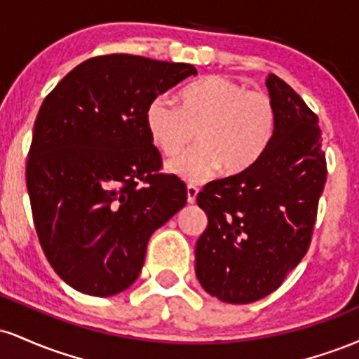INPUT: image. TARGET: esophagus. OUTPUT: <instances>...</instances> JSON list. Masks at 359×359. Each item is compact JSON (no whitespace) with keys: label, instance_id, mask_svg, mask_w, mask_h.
<instances>
[{"label":"esophagus","instance_id":"34e87169","mask_svg":"<svg viewBox=\"0 0 359 359\" xmlns=\"http://www.w3.org/2000/svg\"><path fill=\"white\" fill-rule=\"evenodd\" d=\"M197 194H199V189H197L196 185L189 184V185H187V203H189V204L196 203V197H197Z\"/></svg>","mask_w":359,"mask_h":359}]
</instances>
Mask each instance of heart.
Wrapping results in <instances>:
<instances>
[{"label":"heart","mask_w":359,"mask_h":359,"mask_svg":"<svg viewBox=\"0 0 359 359\" xmlns=\"http://www.w3.org/2000/svg\"><path fill=\"white\" fill-rule=\"evenodd\" d=\"M145 126L151 143L167 156L191 145L197 148L168 163L172 174L189 182H204L224 168L241 174L262 158L277 126L273 101L224 76H205L177 94V106L150 102Z\"/></svg>","instance_id":"b5f03b06"}]
</instances>
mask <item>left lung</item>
<instances>
[{"label": "left lung", "mask_w": 359, "mask_h": 359, "mask_svg": "<svg viewBox=\"0 0 359 359\" xmlns=\"http://www.w3.org/2000/svg\"><path fill=\"white\" fill-rule=\"evenodd\" d=\"M266 88L277 113L270 147L248 170L197 194L208 228L196 245V277L228 304L266 297L299 265L327 175L319 118L275 74Z\"/></svg>", "instance_id": "obj_1"}]
</instances>
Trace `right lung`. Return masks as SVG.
<instances>
[{
  "label": "right lung",
  "instance_id": "obj_1",
  "mask_svg": "<svg viewBox=\"0 0 359 359\" xmlns=\"http://www.w3.org/2000/svg\"><path fill=\"white\" fill-rule=\"evenodd\" d=\"M189 76L191 64L93 57L40 106L27 162L35 229L55 273L82 294L130 287L151 234L187 203L182 180L160 174L145 113Z\"/></svg>",
  "mask_w": 359,
  "mask_h": 359
}]
</instances>
